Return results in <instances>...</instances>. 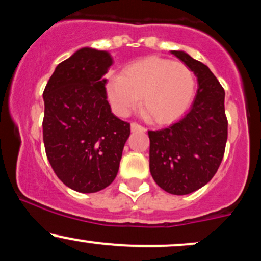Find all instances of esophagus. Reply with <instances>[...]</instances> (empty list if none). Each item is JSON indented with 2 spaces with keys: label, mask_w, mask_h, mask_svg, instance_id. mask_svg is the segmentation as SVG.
Instances as JSON below:
<instances>
[{
  "label": "esophagus",
  "mask_w": 261,
  "mask_h": 261,
  "mask_svg": "<svg viewBox=\"0 0 261 261\" xmlns=\"http://www.w3.org/2000/svg\"><path fill=\"white\" fill-rule=\"evenodd\" d=\"M131 131H142V133H145L146 127L137 124V122H131Z\"/></svg>",
  "instance_id": "obj_1"
}]
</instances>
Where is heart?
Returning <instances> with one entry per match:
<instances>
[{"mask_svg":"<svg viewBox=\"0 0 261 261\" xmlns=\"http://www.w3.org/2000/svg\"><path fill=\"white\" fill-rule=\"evenodd\" d=\"M195 76L187 65L161 58H148L128 65L124 74H113L107 94L113 110L126 116L142 104L158 124L176 120L188 110L195 95Z\"/></svg>","mask_w":261,"mask_h":261,"instance_id":"heart-1","label":"heart"}]
</instances>
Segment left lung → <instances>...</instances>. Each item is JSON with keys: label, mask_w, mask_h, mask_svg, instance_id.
Masks as SVG:
<instances>
[{"label": "left lung", "mask_w": 261, "mask_h": 261, "mask_svg": "<svg viewBox=\"0 0 261 261\" xmlns=\"http://www.w3.org/2000/svg\"><path fill=\"white\" fill-rule=\"evenodd\" d=\"M197 77L196 97L175 124L148 131L149 170L160 188L187 195L214 178L222 162L228 136L224 89L202 62L184 51H170Z\"/></svg>", "instance_id": "left-lung-1"}]
</instances>
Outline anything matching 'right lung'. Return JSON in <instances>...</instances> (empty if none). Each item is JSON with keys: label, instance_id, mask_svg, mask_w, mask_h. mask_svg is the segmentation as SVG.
Listing matches in <instances>:
<instances>
[{"label": "right lung", "instance_id": "right-lung-1", "mask_svg": "<svg viewBox=\"0 0 261 261\" xmlns=\"http://www.w3.org/2000/svg\"><path fill=\"white\" fill-rule=\"evenodd\" d=\"M109 53L83 47L54 71L45 87L43 140L50 166L66 187L97 193L115 179L130 124L107 99Z\"/></svg>", "mask_w": 261, "mask_h": 261}]
</instances>
